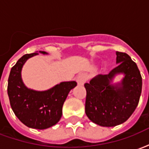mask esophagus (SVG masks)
Wrapping results in <instances>:
<instances>
[{
    "instance_id": "34e87169",
    "label": "esophagus",
    "mask_w": 149,
    "mask_h": 149,
    "mask_svg": "<svg viewBox=\"0 0 149 149\" xmlns=\"http://www.w3.org/2000/svg\"><path fill=\"white\" fill-rule=\"evenodd\" d=\"M87 81V76L84 73H81L77 76V81L79 85H83L85 83V81Z\"/></svg>"
}]
</instances>
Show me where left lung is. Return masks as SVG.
<instances>
[{
  "instance_id": "1",
  "label": "left lung",
  "mask_w": 149,
  "mask_h": 149,
  "mask_svg": "<svg viewBox=\"0 0 149 149\" xmlns=\"http://www.w3.org/2000/svg\"><path fill=\"white\" fill-rule=\"evenodd\" d=\"M117 66L109 74H99L85 83V113L95 124L114 127L128 120L137 107L142 77L136 64L125 52H116ZM118 74L123 78L113 82Z\"/></svg>"
}]
</instances>
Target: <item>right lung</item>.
I'll use <instances>...</instances> for the list:
<instances>
[{"instance_id": "1", "label": "right lung", "mask_w": 149, "mask_h": 149, "mask_svg": "<svg viewBox=\"0 0 149 149\" xmlns=\"http://www.w3.org/2000/svg\"><path fill=\"white\" fill-rule=\"evenodd\" d=\"M40 53L48 55L44 51ZM36 52L25 54L11 68L8 81V95L15 115L24 125L31 128L46 129L55 125L62 116V107L71 89L77 86L76 81H64L45 91L28 88L21 77L25 62Z\"/></svg>"}]
</instances>
